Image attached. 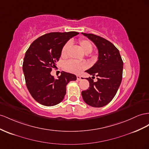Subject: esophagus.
Here are the masks:
<instances>
[{"label": "esophagus", "mask_w": 149, "mask_h": 149, "mask_svg": "<svg viewBox=\"0 0 149 149\" xmlns=\"http://www.w3.org/2000/svg\"><path fill=\"white\" fill-rule=\"evenodd\" d=\"M77 80L78 81H80V80H81V76H80L79 75L77 76Z\"/></svg>", "instance_id": "obj_1"}]
</instances>
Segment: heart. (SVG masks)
<instances>
[{"mask_svg": "<svg viewBox=\"0 0 149 149\" xmlns=\"http://www.w3.org/2000/svg\"><path fill=\"white\" fill-rule=\"evenodd\" d=\"M78 44L80 48L85 54H89L93 50V45H92L91 42L87 39H79ZM70 46L71 44L70 42H66L64 45L61 50L62 57H66L67 56ZM65 68L67 71L71 72V73L78 74L85 69L86 68V65L84 63H79L74 61V60H70V61L65 63Z\"/></svg>", "mask_w": 149, "mask_h": 149, "instance_id": "b5f03b06", "label": "heart"}]
</instances>
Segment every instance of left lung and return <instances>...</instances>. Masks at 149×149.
I'll use <instances>...</instances> for the list:
<instances>
[{
	"label": "left lung",
	"instance_id": "left-lung-1",
	"mask_svg": "<svg viewBox=\"0 0 149 149\" xmlns=\"http://www.w3.org/2000/svg\"><path fill=\"white\" fill-rule=\"evenodd\" d=\"M81 34L95 44L98 53V61L85 71L92 76L96 74L97 81L94 82L91 78H86L90 83V87L83 91L81 95L88 105L102 107L114 98L121 84L123 61L117 48L110 41L93 34Z\"/></svg>",
	"mask_w": 149,
	"mask_h": 149
}]
</instances>
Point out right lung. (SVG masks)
Segmentation results:
<instances>
[{"label":"right lung","mask_w":149,"mask_h":149,"mask_svg":"<svg viewBox=\"0 0 149 149\" xmlns=\"http://www.w3.org/2000/svg\"><path fill=\"white\" fill-rule=\"evenodd\" d=\"M78 34L74 31L46 34L33 41L26 51L22 65L26 86L33 98L42 105L51 107L61 102L67 84L76 80V75L65 71L54 79L51 71L59 61L64 45Z\"/></svg>","instance_id":"add662e5"}]
</instances>
